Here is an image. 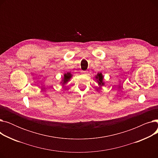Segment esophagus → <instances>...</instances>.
I'll return each mask as SVG.
<instances>
[{"label":"esophagus","instance_id":"obj_1","mask_svg":"<svg viewBox=\"0 0 158 158\" xmlns=\"http://www.w3.org/2000/svg\"><path fill=\"white\" fill-rule=\"evenodd\" d=\"M82 73H83V74H87V73H88L87 71H82Z\"/></svg>","mask_w":158,"mask_h":158}]
</instances>
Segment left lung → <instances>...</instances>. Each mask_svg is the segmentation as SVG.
Masks as SVG:
<instances>
[{
  "instance_id": "8db88e82",
  "label": "left lung",
  "mask_w": 158,
  "mask_h": 158,
  "mask_svg": "<svg viewBox=\"0 0 158 158\" xmlns=\"http://www.w3.org/2000/svg\"><path fill=\"white\" fill-rule=\"evenodd\" d=\"M95 78L97 80V82H98V85L100 86H102L103 85H104V82H103V79H104V77L102 76V73H98L97 76H95Z\"/></svg>"
}]
</instances>
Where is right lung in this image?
Masks as SVG:
<instances>
[{"mask_svg":"<svg viewBox=\"0 0 158 158\" xmlns=\"http://www.w3.org/2000/svg\"><path fill=\"white\" fill-rule=\"evenodd\" d=\"M72 77V75L70 72H67L66 73H64V77L63 78L62 81L61 82V83H62L63 85H64L66 83H67V82L71 79Z\"/></svg>","mask_w":158,"mask_h":158,"instance_id":"right-lung-1","label":"right lung"}]
</instances>
